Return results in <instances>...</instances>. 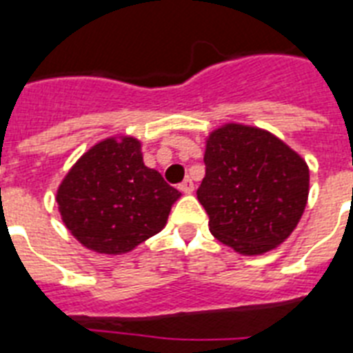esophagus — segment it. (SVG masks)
<instances>
[{"label":"esophagus","instance_id":"obj_1","mask_svg":"<svg viewBox=\"0 0 353 353\" xmlns=\"http://www.w3.org/2000/svg\"><path fill=\"white\" fill-rule=\"evenodd\" d=\"M179 190H181V192H185V194H190L194 190V183H192V179H185V181L181 183V185H179Z\"/></svg>","mask_w":353,"mask_h":353}]
</instances>
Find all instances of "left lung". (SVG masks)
<instances>
[{
	"instance_id": "obj_1",
	"label": "left lung",
	"mask_w": 353,
	"mask_h": 353,
	"mask_svg": "<svg viewBox=\"0 0 353 353\" xmlns=\"http://www.w3.org/2000/svg\"><path fill=\"white\" fill-rule=\"evenodd\" d=\"M199 203L214 238L241 254L280 245L301 220L310 170L301 155L260 128L225 124L205 150Z\"/></svg>"
}]
</instances>
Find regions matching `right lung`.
Returning a JSON list of instances; mask_svg holds the SVG:
<instances>
[{
    "instance_id": "obj_1",
    "label": "right lung",
    "mask_w": 353,
    "mask_h": 353,
    "mask_svg": "<svg viewBox=\"0 0 353 353\" xmlns=\"http://www.w3.org/2000/svg\"><path fill=\"white\" fill-rule=\"evenodd\" d=\"M181 194L144 166L133 137L106 139L63 177L58 210L71 234L91 251L122 254L165 227Z\"/></svg>"
}]
</instances>
